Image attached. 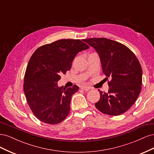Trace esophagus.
Returning <instances> with one entry per match:
<instances>
[{"label": "esophagus", "mask_w": 154, "mask_h": 154, "mask_svg": "<svg viewBox=\"0 0 154 154\" xmlns=\"http://www.w3.org/2000/svg\"><path fill=\"white\" fill-rule=\"evenodd\" d=\"M82 89H83L85 91H88L91 89V88L89 87H87V86H83V87H82Z\"/></svg>", "instance_id": "obj_1"}]
</instances>
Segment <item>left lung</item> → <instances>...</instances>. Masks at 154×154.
I'll use <instances>...</instances> for the list:
<instances>
[{
  "label": "left lung",
  "instance_id": "obj_1",
  "mask_svg": "<svg viewBox=\"0 0 154 154\" xmlns=\"http://www.w3.org/2000/svg\"><path fill=\"white\" fill-rule=\"evenodd\" d=\"M94 48L101 60L103 73L110 78L108 92L100 91L97 109L110 116L127 112L136 101L142 85V68L138 59L127 46L105 38L84 39Z\"/></svg>",
  "mask_w": 154,
  "mask_h": 154
}]
</instances>
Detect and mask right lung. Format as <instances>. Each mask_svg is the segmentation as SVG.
<instances>
[{"label": "right lung", "mask_w": 154, "mask_h": 154, "mask_svg": "<svg viewBox=\"0 0 154 154\" xmlns=\"http://www.w3.org/2000/svg\"><path fill=\"white\" fill-rule=\"evenodd\" d=\"M83 41V40H82ZM81 40L62 39L37 49L26 70L24 91L32 113L42 122L56 125L66 119L71 97L79 87H58L60 75L71 68L76 55L89 46Z\"/></svg>", "instance_id": "add662e5"}]
</instances>
